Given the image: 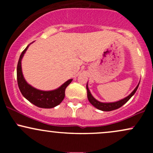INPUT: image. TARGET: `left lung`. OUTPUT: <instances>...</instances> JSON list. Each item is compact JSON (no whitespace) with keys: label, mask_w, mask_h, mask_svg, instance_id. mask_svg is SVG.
I'll list each match as a JSON object with an SVG mask.
<instances>
[{"label":"left lung","mask_w":153,"mask_h":153,"mask_svg":"<svg viewBox=\"0 0 153 153\" xmlns=\"http://www.w3.org/2000/svg\"><path fill=\"white\" fill-rule=\"evenodd\" d=\"M140 84V83H139ZM139 84L137 85V86L135 88V89L131 93L130 95L126 97L125 99L120 100V101H117V102H114V103H101L99 102V101H97L96 99H95L94 97L91 95L90 91H89L88 88V85H86V89H87V96H88V101H90V103L93 106L96 107V108L98 109L103 111H113L115 109H117V108H120L121 106H122L124 103H126L130 99V98L133 96L136 92V91L137 90Z\"/></svg>","instance_id":"obj_1"}]
</instances>
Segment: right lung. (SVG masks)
<instances>
[{
  "label": "right lung",
  "instance_id": "right-lung-1",
  "mask_svg": "<svg viewBox=\"0 0 153 153\" xmlns=\"http://www.w3.org/2000/svg\"><path fill=\"white\" fill-rule=\"evenodd\" d=\"M28 47L21 54L17 65V82L19 90L23 96L35 106L45 108H53L59 105L64 99L66 88L73 80H68L59 88L51 91H39L29 85L24 80L22 71V59Z\"/></svg>",
  "mask_w": 153,
  "mask_h": 153
}]
</instances>
